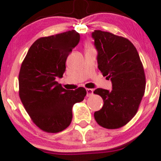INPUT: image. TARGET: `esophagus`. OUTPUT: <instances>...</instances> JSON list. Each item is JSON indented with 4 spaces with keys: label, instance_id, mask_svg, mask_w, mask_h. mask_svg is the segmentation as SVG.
Returning a JSON list of instances; mask_svg holds the SVG:
<instances>
[{
    "label": "esophagus",
    "instance_id": "1",
    "mask_svg": "<svg viewBox=\"0 0 161 161\" xmlns=\"http://www.w3.org/2000/svg\"><path fill=\"white\" fill-rule=\"evenodd\" d=\"M86 91H87V97L93 95V89L87 88L86 89Z\"/></svg>",
    "mask_w": 161,
    "mask_h": 161
}]
</instances>
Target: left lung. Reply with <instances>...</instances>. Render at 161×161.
Listing matches in <instances>:
<instances>
[{"label": "left lung", "mask_w": 161, "mask_h": 161, "mask_svg": "<svg viewBox=\"0 0 161 161\" xmlns=\"http://www.w3.org/2000/svg\"><path fill=\"white\" fill-rule=\"evenodd\" d=\"M97 51L98 68L112 83V90L97 88L104 104L94 113L99 125L114 129L135 117L146 88V77L134 44L121 36L95 30L91 34Z\"/></svg>", "instance_id": "left-lung-1"}]
</instances>
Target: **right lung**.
Instances as JSON below:
<instances>
[{
	"mask_svg": "<svg viewBox=\"0 0 161 161\" xmlns=\"http://www.w3.org/2000/svg\"><path fill=\"white\" fill-rule=\"evenodd\" d=\"M79 41L80 35L74 30L38 38L22 62L20 98L34 123L44 131L57 133L68 127L73 106L86 96L84 87L66 90L56 82L62 78L67 58Z\"/></svg>",
	"mask_w": 161,
	"mask_h": 161,
	"instance_id": "add662e5",
	"label": "right lung"
}]
</instances>
